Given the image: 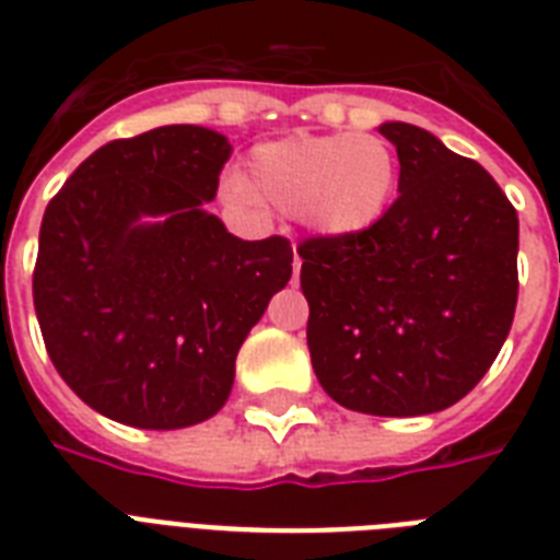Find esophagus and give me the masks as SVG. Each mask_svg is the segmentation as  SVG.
Instances as JSON below:
<instances>
[{
    "label": "esophagus",
    "mask_w": 560,
    "mask_h": 560,
    "mask_svg": "<svg viewBox=\"0 0 560 560\" xmlns=\"http://www.w3.org/2000/svg\"><path fill=\"white\" fill-rule=\"evenodd\" d=\"M299 270H302V258H299L296 246H293V279H299Z\"/></svg>",
    "instance_id": "obj_1"
}]
</instances>
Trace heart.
Returning <instances> with one entry per match:
<instances>
[{"instance_id": "heart-1", "label": "heart", "mask_w": 560, "mask_h": 560, "mask_svg": "<svg viewBox=\"0 0 560 560\" xmlns=\"http://www.w3.org/2000/svg\"><path fill=\"white\" fill-rule=\"evenodd\" d=\"M398 156L377 136H293L255 148L249 186L229 183L241 206L270 202L328 237L363 235L398 191Z\"/></svg>"}]
</instances>
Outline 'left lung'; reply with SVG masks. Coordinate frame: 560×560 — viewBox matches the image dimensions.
<instances>
[{"label":"left lung","mask_w":560,"mask_h":560,"mask_svg":"<svg viewBox=\"0 0 560 560\" xmlns=\"http://www.w3.org/2000/svg\"><path fill=\"white\" fill-rule=\"evenodd\" d=\"M398 200L369 232L305 237L311 363L340 407L427 416L491 369L517 307V211L479 162L416 125H381Z\"/></svg>","instance_id":"obj_1"}]
</instances>
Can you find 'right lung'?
Wrapping results in <instances>:
<instances>
[{
  "label": "right lung",
  "mask_w": 560,
  "mask_h": 560,
  "mask_svg": "<svg viewBox=\"0 0 560 560\" xmlns=\"http://www.w3.org/2000/svg\"><path fill=\"white\" fill-rule=\"evenodd\" d=\"M229 153L206 127H156L98 148L46 206L34 311L60 377L101 416L142 430L214 416L290 281L288 237L241 241L206 211Z\"/></svg>",
  "instance_id": "1"
}]
</instances>
